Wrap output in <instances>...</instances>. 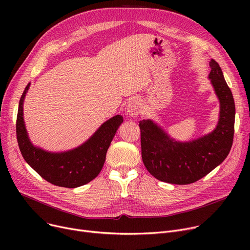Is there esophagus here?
Returning a JSON list of instances; mask_svg holds the SVG:
<instances>
[{
	"instance_id": "1",
	"label": "esophagus",
	"mask_w": 250,
	"mask_h": 250,
	"mask_svg": "<svg viewBox=\"0 0 250 250\" xmlns=\"http://www.w3.org/2000/svg\"><path fill=\"white\" fill-rule=\"evenodd\" d=\"M142 109H143L142 103L138 99H134L128 102L126 106V113L130 117H136L142 112Z\"/></svg>"
}]
</instances>
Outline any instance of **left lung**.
I'll list each match as a JSON object with an SVG mask.
<instances>
[{"instance_id": "8db88e82", "label": "left lung", "mask_w": 250, "mask_h": 250, "mask_svg": "<svg viewBox=\"0 0 250 250\" xmlns=\"http://www.w3.org/2000/svg\"><path fill=\"white\" fill-rule=\"evenodd\" d=\"M208 80L220 103L216 127L203 137L180 142L170 137L152 120L140 122L142 159L158 180L173 185H189L206 176L228 156L234 136L235 103L219 63L209 62Z\"/></svg>"}]
</instances>
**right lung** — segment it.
Listing matches in <instances>:
<instances>
[{
    "instance_id": "add662e5",
    "label": "right lung",
    "mask_w": 250,
    "mask_h": 250,
    "mask_svg": "<svg viewBox=\"0 0 250 250\" xmlns=\"http://www.w3.org/2000/svg\"><path fill=\"white\" fill-rule=\"evenodd\" d=\"M29 87L30 83L20 98L16 122L17 141L24 160L42 178L57 187L75 188L93 180L101 171L110 143L124 117L118 114L109 118L77 148L48 152L33 145L25 126L23 103Z\"/></svg>"
}]
</instances>
